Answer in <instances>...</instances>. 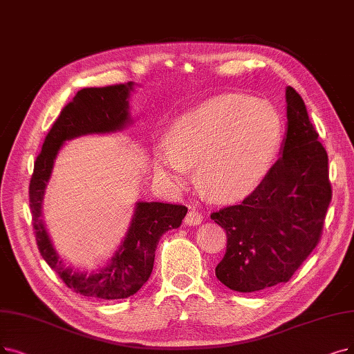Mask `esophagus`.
Instances as JSON below:
<instances>
[{"label": "esophagus", "mask_w": 354, "mask_h": 354, "mask_svg": "<svg viewBox=\"0 0 354 354\" xmlns=\"http://www.w3.org/2000/svg\"><path fill=\"white\" fill-rule=\"evenodd\" d=\"M202 221H203V215L201 214V212H197L196 209H192V210H189L187 212V215H186V218H185V223L186 225H199V223H202Z\"/></svg>", "instance_id": "obj_1"}]
</instances>
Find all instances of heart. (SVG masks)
I'll list each match as a JSON object with an SVG mask.
<instances>
[{
  "mask_svg": "<svg viewBox=\"0 0 354 354\" xmlns=\"http://www.w3.org/2000/svg\"><path fill=\"white\" fill-rule=\"evenodd\" d=\"M283 120L264 100L226 94L177 118L168 142L153 153V171L174 190L185 189L196 164L199 186L219 201L256 190L277 158Z\"/></svg>",
  "mask_w": 354,
  "mask_h": 354,
  "instance_id": "obj_1",
  "label": "heart"
}]
</instances>
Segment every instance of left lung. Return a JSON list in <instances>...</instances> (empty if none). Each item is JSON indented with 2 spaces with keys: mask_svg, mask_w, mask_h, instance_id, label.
Listing matches in <instances>:
<instances>
[{
  "mask_svg": "<svg viewBox=\"0 0 354 354\" xmlns=\"http://www.w3.org/2000/svg\"><path fill=\"white\" fill-rule=\"evenodd\" d=\"M286 104L281 157L241 203L210 215L228 238L216 277L236 292L289 281L319 243L331 202L327 151L292 87L286 88Z\"/></svg>",
  "mask_w": 354,
  "mask_h": 354,
  "instance_id": "8db88e82",
  "label": "left lung"
}]
</instances>
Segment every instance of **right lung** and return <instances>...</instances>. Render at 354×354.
I'll return each mask as SVG.
<instances>
[{
	"label": "right lung",
	"instance_id": "add662e5",
	"mask_svg": "<svg viewBox=\"0 0 354 354\" xmlns=\"http://www.w3.org/2000/svg\"><path fill=\"white\" fill-rule=\"evenodd\" d=\"M133 82L80 90L53 123L37 155L30 178L29 199L37 248L41 257L75 293L94 299H124L142 288L153 267L160 238L181 225L187 214L183 205L138 202L131 226L110 261L98 272H80L65 266L55 251L41 219V202L53 162L69 139L91 133H111L126 128L129 116V94Z\"/></svg>",
	"mask_w": 354,
	"mask_h": 354
}]
</instances>
